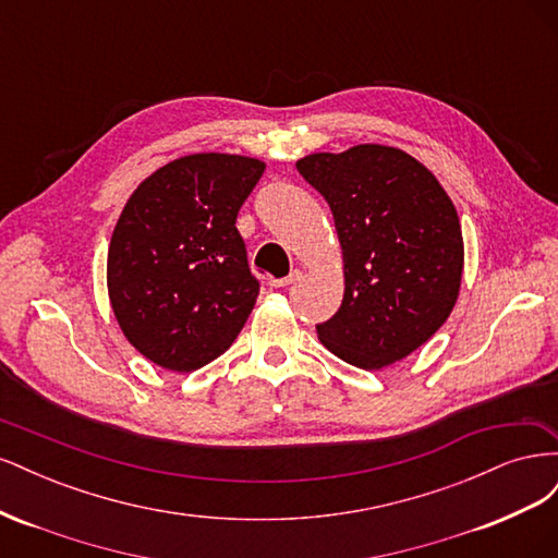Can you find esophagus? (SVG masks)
<instances>
[{
	"instance_id": "1",
	"label": "esophagus",
	"mask_w": 558,
	"mask_h": 558,
	"mask_svg": "<svg viewBox=\"0 0 558 558\" xmlns=\"http://www.w3.org/2000/svg\"><path fill=\"white\" fill-rule=\"evenodd\" d=\"M300 277H302L300 269H293V272H291L289 277H281V279H269V286H272V289H283V286H291V283H295Z\"/></svg>"
}]
</instances>
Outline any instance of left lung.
<instances>
[{
    "instance_id": "left-lung-1",
    "label": "left lung",
    "mask_w": 558,
    "mask_h": 558,
    "mask_svg": "<svg viewBox=\"0 0 558 558\" xmlns=\"http://www.w3.org/2000/svg\"><path fill=\"white\" fill-rule=\"evenodd\" d=\"M295 167L326 197L342 246L344 298L316 326L320 344L363 369L408 359L459 300L463 234L451 197L396 146L359 144Z\"/></svg>"
}]
</instances>
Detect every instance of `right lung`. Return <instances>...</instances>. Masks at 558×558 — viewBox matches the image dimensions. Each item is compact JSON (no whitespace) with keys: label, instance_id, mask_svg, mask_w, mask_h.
Here are the masks:
<instances>
[{"label":"right lung","instance_id":"right-lung-1","mask_svg":"<svg viewBox=\"0 0 558 558\" xmlns=\"http://www.w3.org/2000/svg\"><path fill=\"white\" fill-rule=\"evenodd\" d=\"M265 162L193 154L162 165L130 195L107 256L113 316L142 356L193 373L234 342L258 279L234 226Z\"/></svg>","mask_w":558,"mask_h":558}]
</instances>
